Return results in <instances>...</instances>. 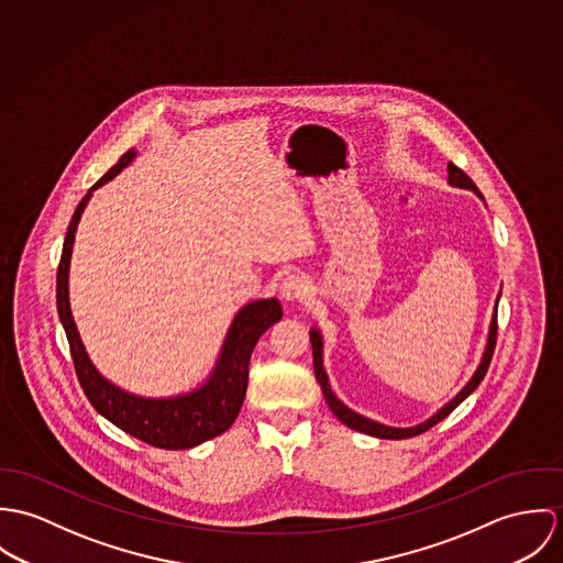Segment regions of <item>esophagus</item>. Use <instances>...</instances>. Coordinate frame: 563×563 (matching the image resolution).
<instances>
[{"instance_id":"1","label":"esophagus","mask_w":563,"mask_h":563,"mask_svg":"<svg viewBox=\"0 0 563 563\" xmlns=\"http://www.w3.org/2000/svg\"><path fill=\"white\" fill-rule=\"evenodd\" d=\"M280 294L287 302H296V300H305L309 296V278L302 274H289L283 283H280Z\"/></svg>"}]
</instances>
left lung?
Here are the masks:
<instances>
[{
  "mask_svg": "<svg viewBox=\"0 0 563 563\" xmlns=\"http://www.w3.org/2000/svg\"><path fill=\"white\" fill-rule=\"evenodd\" d=\"M446 170H449V186H453V188L471 189V191H475V194L484 200V196L479 194V189H477V186L473 184V179H471L464 170H460V168H457L455 164H451V162H449ZM499 298H497V302H495V312H493V321H490V330H488V343H486V350H484V356H482V363H479L477 372L473 374V377L466 382V386H464L451 401H446V404L438 410L434 417H430L428 421H423V423H419V426H415V428H388V426H384V423H377V421H372V419H367V417H363V415L350 410V408L332 393V388H330L328 375L323 372V358H321V354H323V341H321L319 330L312 328L311 345L314 377H317V382H319V386H321V390H323V397H325L330 410L334 412V417H336L341 423H345L347 428L356 430V432H363V434H367V437L386 438V440H401V438L419 437V434L428 432L430 428H434L437 423H440L444 417H449V415L479 386V382L484 379V375L488 372L490 361H493V354H495V345H497V328H499V325H497V309H499Z\"/></svg>",
  "mask_w": 563,
  "mask_h": 563,
  "instance_id": "obj_1",
  "label": "left lung"
}]
</instances>
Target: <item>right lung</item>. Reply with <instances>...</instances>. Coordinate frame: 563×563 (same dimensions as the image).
<instances>
[{
    "label": "right lung",
    "mask_w": 563,
    "mask_h": 563,
    "mask_svg": "<svg viewBox=\"0 0 563 563\" xmlns=\"http://www.w3.org/2000/svg\"><path fill=\"white\" fill-rule=\"evenodd\" d=\"M137 153L129 148L125 155L92 186L88 194L77 205L66 238H64L63 256L58 265V283H56V298H58V314L63 321L64 332L68 339L73 365L77 379L95 406L99 415L112 421L129 437L137 438L146 444L159 449H191L209 438L220 437L227 432L240 415V408L246 397L249 386V365H251L252 350L258 336L283 317L280 302L276 298L254 300L233 317V323L227 332L222 343L218 363L211 375L202 386L196 390L151 399L126 393L106 379L97 372L92 361L86 354V347L79 339L77 325L73 321V312L68 305V265L70 252L75 242V231L81 220V213L92 196V191L101 188L103 184L112 181L119 173H123Z\"/></svg>",
    "instance_id": "1"
}]
</instances>
